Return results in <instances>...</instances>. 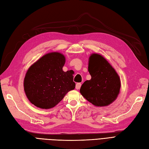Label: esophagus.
<instances>
[{
    "mask_svg": "<svg viewBox=\"0 0 149 149\" xmlns=\"http://www.w3.org/2000/svg\"><path fill=\"white\" fill-rule=\"evenodd\" d=\"M81 83H77L76 84V86H75V88L77 89H79L81 88Z\"/></svg>",
    "mask_w": 149,
    "mask_h": 149,
    "instance_id": "esophagus-1",
    "label": "esophagus"
}]
</instances>
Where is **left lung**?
<instances>
[{
    "instance_id": "1",
    "label": "left lung",
    "mask_w": 149,
    "mask_h": 149,
    "mask_svg": "<svg viewBox=\"0 0 149 149\" xmlns=\"http://www.w3.org/2000/svg\"><path fill=\"white\" fill-rule=\"evenodd\" d=\"M88 70L91 79L82 85L80 92L96 106H105L116 100L120 93V79L115 70L101 55L89 57Z\"/></svg>"
}]
</instances>
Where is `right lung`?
Returning a JSON list of instances; mask_svg holds the SVG:
<instances>
[{
  "mask_svg": "<svg viewBox=\"0 0 149 149\" xmlns=\"http://www.w3.org/2000/svg\"><path fill=\"white\" fill-rule=\"evenodd\" d=\"M65 56L58 52L46 54L29 67L24 88L29 101L38 108L49 109L75 89L73 71L64 72Z\"/></svg>",
  "mask_w": 149,
  "mask_h": 149,
  "instance_id": "1",
  "label": "right lung"
}]
</instances>
